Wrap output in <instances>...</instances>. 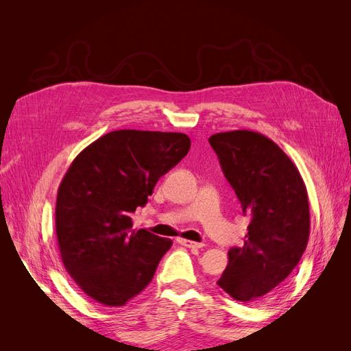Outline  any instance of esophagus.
I'll list each match as a JSON object with an SVG mask.
<instances>
[{
	"label": "esophagus",
	"mask_w": 351,
	"mask_h": 351,
	"mask_svg": "<svg viewBox=\"0 0 351 351\" xmlns=\"http://www.w3.org/2000/svg\"><path fill=\"white\" fill-rule=\"evenodd\" d=\"M182 246H186V247H190V249H200L204 247L205 244L204 243H196V241H192V240H186V239H178L177 240Z\"/></svg>",
	"instance_id": "esophagus-1"
}]
</instances>
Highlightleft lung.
Instances as JSON below:
<instances>
[{
    "mask_svg": "<svg viewBox=\"0 0 351 351\" xmlns=\"http://www.w3.org/2000/svg\"><path fill=\"white\" fill-rule=\"evenodd\" d=\"M226 178L250 217L241 247L228 250L218 285L239 302H256L295 268L309 240L311 215L299 169L267 136L249 130L209 137Z\"/></svg>",
    "mask_w": 351,
    "mask_h": 351,
    "instance_id": "8db88e82",
    "label": "left lung"
}]
</instances>
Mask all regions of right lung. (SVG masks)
I'll list each match as a JSON object with an SVG mask.
<instances>
[{"label": "right lung", "mask_w": 351, "mask_h": 351, "mask_svg": "<svg viewBox=\"0 0 351 351\" xmlns=\"http://www.w3.org/2000/svg\"><path fill=\"white\" fill-rule=\"evenodd\" d=\"M189 149L184 133L115 130L71 162L57 195V240L70 277L95 302L124 306L152 281L173 241L133 230L132 214Z\"/></svg>", "instance_id": "1"}]
</instances>
